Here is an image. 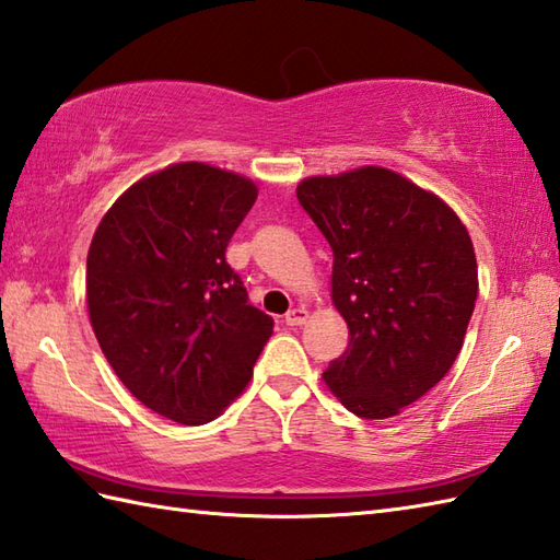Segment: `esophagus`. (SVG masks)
<instances>
[{
    "instance_id": "esophagus-1",
    "label": "esophagus",
    "mask_w": 560,
    "mask_h": 560,
    "mask_svg": "<svg viewBox=\"0 0 560 560\" xmlns=\"http://www.w3.org/2000/svg\"><path fill=\"white\" fill-rule=\"evenodd\" d=\"M283 323L289 327H301L307 323V311L305 307H293V311H289L287 317H283Z\"/></svg>"
}]
</instances>
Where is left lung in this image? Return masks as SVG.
<instances>
[{
  "label": "left lung",
  "mask_w": 560,
  "mask_h": 560,
  "mask_svg": "<svg viewBox=\"0 0 560 560\" xmlns=\"http://www.w3.org/2000/svg\"><path fill=\"white\" fill-rule=\"evenodd\" d=\"M301 207L335 253L331 301L349 349L323 373L361 419H389L455 363L479 293L471 237L443 199L363 165L307 177Z\"/></svg>",
  "instance_id": "obj_1"
}]
</instances>
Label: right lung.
I'll list each match as a JSON object with an SVG mask.
<instances>
[{"label": "right lung", "instance_id": "obj_1", "mask_svg": "<svg viewBox=\"0 0 560 560\" xmlns=\"http://www.w3.org/2000/svg\"><path fill=\"white\" fill-rule=\"evenodd\" d=\"M255 199L243 175L175 163L129 187L91 241V327L122 385L171 421L217 419L273 331L225 261Z\"/></svg>", "mask_w": 560, "mask_h": 560}]
</instances>
